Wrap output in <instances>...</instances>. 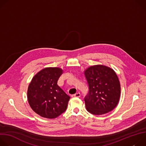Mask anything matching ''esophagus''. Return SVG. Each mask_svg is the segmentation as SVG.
Instances as JSON below:
<instances>
[{"label":"esophagus","mask_w":146,"mask_h":146,"mask_svg":"<svg viewBox=\"0 0 146 146\" xmlns=\"http://www.w3.org/2000/svg\"><path fill=\"white\" fill-rule=\"evenodd\" d=\"M80 96H81L79 92H77V93H76V94H75L72 95V98H74V97L79 98V97H80Z\"/></svg>","instance_id":"esophagus-1"}]
</instances>
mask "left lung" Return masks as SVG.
<instances>
[{"mask_svg": "<svg viewBox=\"0 0 146 146\" xmlns=\"http://www.w3.org/2000/svg\"><path fill=\"white\" fill-rule=\"evenodd\" d=\"M88 92L84 97L86 109L94 115L113 110L119 102L121 87L115 72L111 68L96 65L85 71Z\"/></svg>", "mask_w": 146, "mask_h": 146, "instance_id": "1", "label": "left lung"}]
</instances>
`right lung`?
<instances>
[{
    "label": "right lung",
    "mask_w": 146,
    "mask_h": 146,
    "mask_svg": "<svg viewBox=\"0 0 146 146\" xmlns=\"http://www.w3.org/2000/svg\"><path fill=\"white\" fill-rule=\"evenodd\" d=\"M58 68H47L32 78L28 87V100L32 110L39 115L54 118L65 112L70 97L57 84L62 73Z\"/></svg>",
    "instance_id": "obj_1"
}]
</instances>
